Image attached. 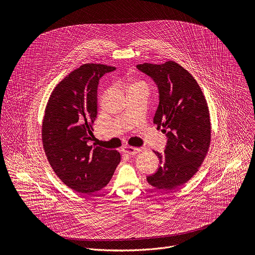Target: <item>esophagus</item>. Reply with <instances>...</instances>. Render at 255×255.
<instances>
[{
    "instance_id": "1",
    "label": "esophagus",
    "mask_w": 255,
    "mask_h": 255,
    "mask_svg": "<svg viewBox=\"0 0 255 255\" xmlns=\"http://www.w3.org/2000/svg\"><path fill=\"white\" fill-rule=\"evenodd\" d=\"M141 149L140 148H135V147H130V146H125L123 147L122 151L127 154V155H135L137 154Z\"/></svg>"
}]
</instances>
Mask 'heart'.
Masks as SVG:
<instances>
[{"label":"heart","instance_id":"1","mask_svg":"<svg viewBox=\"0 0 255 255\" xmlns=\"http://www.w3.org/2000/svg\"><path fill=\"white\" fill-rule=\"evenodd\" d=\"M134 85H137V84H134Z\"/></svg>","mask_w":255,"mask_h":255}]
</instances>
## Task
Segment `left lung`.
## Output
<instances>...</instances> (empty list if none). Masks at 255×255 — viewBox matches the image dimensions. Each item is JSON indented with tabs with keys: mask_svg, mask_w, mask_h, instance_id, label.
Returning <instances> with one entry per match:
<instances>
[{
	"mask_svg": "<svg viewBox=\"0 0 255 255\" xmlns=\"http://www.w3.org/2000/svg\"><path fill=\"white\" fill-rule=\"evenodd\" d=\"M136 67L157 87L159 103L153 123L167 138L164 152L154 151L159 167L146 178L151 186L171 191L192 178L206 157L211 141L208 105L194 77L176 62Z\"/></svg>",
	"mask_w": 255,
	"mask_h": 255,
	"instance_id": "8db88e82",
	"label": "left lung"
}]
</instances>
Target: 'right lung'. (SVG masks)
I'll return each instance as SVG.
<instances>
[{"label": "right lung", "mask_w": 255, "mask_h": 255, "mask_svg": "<svg viewBox=\"0 0 255 255\" xmlns=\"http://www.w3.org/2000/svg\"><path fill=\"white\" fill-rule=\"evenodd\" d=\"M115 69L100 63L83 64L54 88L45 109V154L62 183L78 193L102 190L121 160L117 150L89 145L97 118L99 81Z\"/></svg>", "instance_id": "obj_1"}]
</instances>
